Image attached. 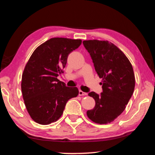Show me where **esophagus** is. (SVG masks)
Wrapping results in <instances>:
<instances>
[{"mask_svg": "<svg viewBox=\"0 0 155 155\" xmlns=\"http://www.w3.org/2000/svg\"><path fill=\"white\" fill-rule=\"evenodd\" d=\"M78 95H79V96H86V95H87V93L83 92V91L79 90V91H78Z\"/></svg>", "mask_w": 155, "mask_h": 155, "instance_id": "1", "label": "esophagus"}]
</instances>
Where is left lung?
<instances>
[{
  "instance_id": "8db88e82",
  "label": "left lung",
  "mask_w": 155,
  "mask_h": 155,
  "mask_svg": "<svg viewBox=\"0 0 155 155\" xmlns=\"http://www.w3.org/2000/svg\"><path fill=\"white\" fill-rule=\"evenodd\" d=\"M98 77L102 78L101 95L91 91L95 107L87 111V117L97 124H108L124 111L135 89V74L129 60L121 50L109 41L85 40Z\"/></svg>"
}]
</instances>
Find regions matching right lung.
<instances>
[{"label":"right lung","instance_id":"right-lung-1","mask_svg":"<svg viewBox=\"0 0 155 155\" xmlns=\"http://www.w3.org/2000/svg\"><path fill=\"white\" fill-rule=\"evenodd\" d=\"M81 40L54 38L37 48L25 65L21 90L28 114L35 122L46 125L61 116L68 100L77 97V87H69L57 77L64 72L68 57Z\"/></svg>","mask_w":155,"mask_h":155}]
</instances>
